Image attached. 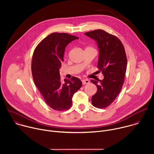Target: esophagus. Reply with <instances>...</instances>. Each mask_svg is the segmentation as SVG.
Here are the masks:
<instances>
[{"mask_svg": "<svg viewBox=\"0 0 154 154\" xmlns=\"http://www.w3.org/2000/svg\"><path fill=\"white\" fill-rule=\"evenodd\" d=\"M82 82L83 85H86V84H88L90 83V81L88 80H82Z\"/></svg>", "mask_w": 154, "mask_h": 154, "instance_id": "obj_1", "label": "esophagus"}]
</instances>
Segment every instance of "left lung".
<instances>
[{"instance_id": "left-lung-1", "label": "left lung", "mask_w": 154, "mask_h": 154, "mask_svg": "<svg viewBox=\"0 0 154 154\" xmlns=\"http://www.w3.org/2000/svg\"><path fill=\"white\" fill-rule=\"evenodd\" d=\"M96 41L99 49L97 68L103 75L102 80H91L97 91L92 97L93 106L99 108L110 105L120 93L127 69V57L121 41L103 30L85 33Z\"/></svg>"}]
</instances>
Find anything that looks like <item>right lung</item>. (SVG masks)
I'll use <instances>...</instances> for the list:
<instances>
[{
  "label": "right lung",
  "mask_w": 154,
  "mask_h": 154,
  "mask_svg": "<svg viewBox=\"0 0 154 154\" xmlns=\"http://www.w3.org/2000/svg\"><path fill=\"white\" fill-rule=\"evenodd\" d=\"M77 39L64 33H51L39 42L33 54L32 72L35 84L46 103L55 110L69 109L73 95L82 85L75 77L64 79L62 83L60 75L65 48Z\"/></svg>",
  "instance_id": "obj_1"
}]
</instances>
